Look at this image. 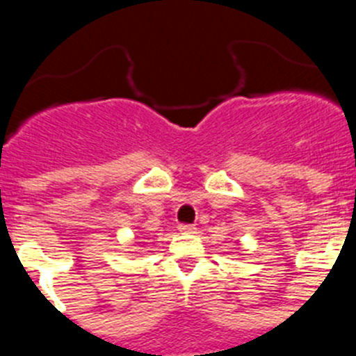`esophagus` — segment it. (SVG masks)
I'll use <instances>...</instances> for the list:
<instances>
[{
  "label": "esophagus",
  "mask_w": 356,
  "mask_h": 356,
  "mask_svg": "<svg viewBox=\"0 0 356 356\" xmlns=\"http://www.w3.org/2000/svg\"><path fill=\"white\" fill-rule=\"evenodd\" d=\"M179 231H181V233H195L196 226H195V224L181 222V224H179Z\"/></svg>",
  "instance_id": "esophagus-1"
}]
</instances>
